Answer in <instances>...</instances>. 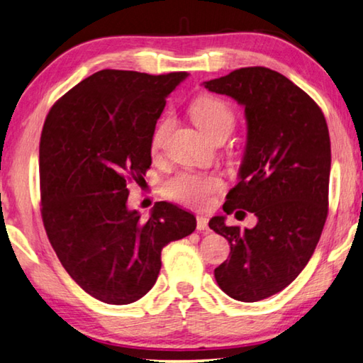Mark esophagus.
Returning a JSON list of instances; mask_svg holds the SVG:
<instances>
[{
  "instance_id": "34e87169",
  "label": "esophagus",
  "mask_w": 363,
  "mask_h": 363,
  "mask_svg": "<svg viewBox=\"0 0 363 363\" xmlns=\"http://www.w3.org/2000/svg\"><path fill=\"white\" fill-rule=\"evenodd\" d=\"M197 230H208V220L205 216H197Z\"/></svg>"
}]
</instances>
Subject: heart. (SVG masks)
<instances>
[{
    "mask_svg": "<svg viewBox=\"0 0 363 363\" xmlns=\"http://www.w3.org/2000/svg\"><path fill=\"white\" fill-rule=\"evenodd\" d=\"M191 117L210 138L223 128L234 126V112H232V108L223 99L213 96H202L196 99L191 106ZM170 126H172V120L166 117L155 128L152 139H150V147H152L153 152H158L161 148ZM223 186L224 182L220 175L183 170V172L175 174L164 182L162 191L169 199L175 202L188 205V207L203 208L210 205L211 197Z\"/></svg>",
    "mask_w": 363,
    "mask_h": 363,
    "instance_id": "obj_1",
    "label": "heart"
}]
</instances>
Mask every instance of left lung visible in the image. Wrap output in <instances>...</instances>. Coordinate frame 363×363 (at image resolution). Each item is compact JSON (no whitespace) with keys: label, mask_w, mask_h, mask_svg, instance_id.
<instances>
[{"label":"left lung","mask_w":363,"mask_h":363,"mask_svg":"<svg viewBox=\"0 0 363 363\" xmlns=\"http://www.w3.org/2000/svg\"><path fill=\"white\" fill-rule=\"evenodd\" d=\"M203 85L242 104L248 125L240 182L223 210L257 216L252 229L228 225L225 216L211 218L210 229L230 245L215 278L229 297L257 302L298 277L323 234L329 211V128L316 102L269 67H240Z\"/></svg>","instance_id":"obj_1"}]
</instances>
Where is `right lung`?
Here are the masks:
<instances>
[{
  "instance_id": "obj_1",
  "label": "right lung",
  "mask_w": 363,
  "mask_h": 363,
  "mask_svg": "<svg viewBox=\"0 0 363 363\" xmlns=\"http://www.w3.org/2000/svg\"><path fill=\"white\" fill-rule=\"evenodd\" d=\"M188 72L102 69L52 106L39 143L40 213L52 248L91 297L128 305L153 288L161 251L193 234L196 218L156 202L143 221L128 183L152 166L150 139L166 98Z\"/></svg>"
}]
</instances>
